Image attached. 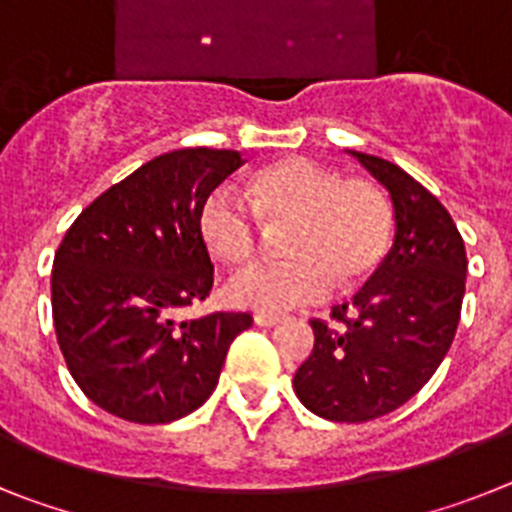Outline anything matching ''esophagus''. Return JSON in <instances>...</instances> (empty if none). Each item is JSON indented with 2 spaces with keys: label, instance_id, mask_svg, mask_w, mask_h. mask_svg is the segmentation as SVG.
Returning <instances> with one entry per match:
<instances>
[{
  "label": "esophagus",
  "instance_id": "34e87169",
  "mask_svg": "<svg viewBox=\"0 0 512 512\" xmlns=\"http://www.w3.org/2000/svg\"><path fill=\"white\" fill-rule=\"evenodd\" d=\"M255 322L260 324V327H275V324L281 322V317H278V314H260V311H257Z\"/></svg>",
  "mask_w": 512,
  "mask_h": 512
}]
</instances>
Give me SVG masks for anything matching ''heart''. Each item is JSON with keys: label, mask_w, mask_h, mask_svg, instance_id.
<instances>
[{"label": "heart", "mask_w": 512, "mask_h": 512, "mask_svg": "<svg viewBox=\"0 0 512 512\" xmlns=\"http://www.w3.org/2000/svg\"><path fill=\"white\" fill-rule=\"evenodd\" d=\"M250 203L216 188L198 208V231L226 265L257 255L265 229L286 231L291 260L262 262L229 281L226 296L242 309L283 314L319 304L335 283L345 291L371 281L394 239V208L384 190L306 157L281 159L250 180Z\"/></svg>", "instance_id": "1"}]
</instances>
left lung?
Instances as JSON below:
<instances>
[{
  "label": "left lung",
  "instance_id": "1",
  "mask_svg": "<svg viewBox=\"0 0 512 512\" xmlns=\"http://www.w3.org/2000/svg\"><path fill=\"white\" fill-rule=\"evenodd\" d=\"M389 190V255L332 324L311 319L314 350L293 376L306 410L332 422L389 415L428 384L451 348L466 286V250L443 203L394 162L350 151Z\"/></svg>",
  "mask_w": 512,
  "mask_h": 512
}]
</instances>
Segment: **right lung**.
<instances>
[{"instance_id": "right-lung-1", "label": "right lung", "mask_w": 512, "mask_h": 512, "mask_svg": "<svg viewBox=\"0 0 512 512\" xmlns=\"http://www.w3.org/2000/svg\"><path fill=\"white\" fill-rule=\"evenodd\" d=\"M242 162L206 146L162 154L97 195L61 239L53 330L71 379L110 415L159 425L198 410L252 324L247 311L172 319L211 291L198 208Z\"/></svg>"}]
</instances>
